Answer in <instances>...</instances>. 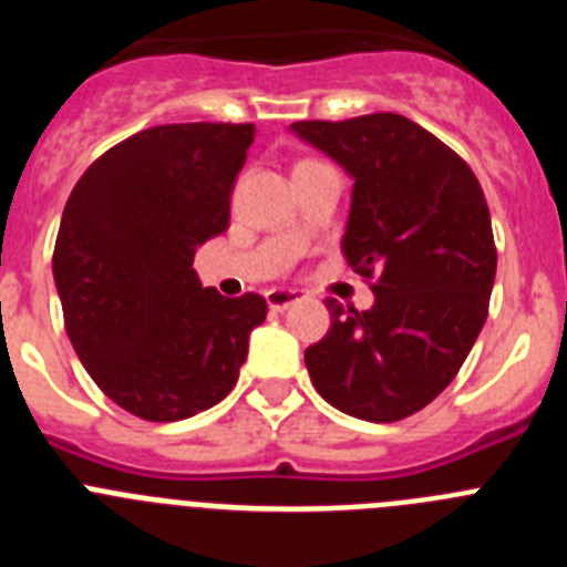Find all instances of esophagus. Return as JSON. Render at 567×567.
Here are the masks:
<instances>
[{
	"mask_svg": "<svg viewBox=\"0 0 567 567\" xmlns=\"http://www.w3.org/2000/svg\"><path fill=\"white\" fill-rule=\"evenodd\" d=\"M300 298H303V292H298V289H267V303L272 312H284L292 303H298Z\"/></svg>",
	"mask_w": 567,
	"mask_h": 567,
	"instance_id": "1",
	"label": "esophagus"
}]
</instances>
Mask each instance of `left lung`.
Returning a JSON list of instances; mask_svg holds the SVG:
<instances>
[{
    "mask_svg": "<svg viewBox=\"0 0 567 567\" xmlns=\"http://www.w3.org/2000/svg\"><path fill=\"white\" fill-rule=\"evenodd\" d=\"M352 178L346 260L374 307L329 300L332 329L303 352L327 403L369 423H394L432 403L477 340L497 275L488 204L468 164L398 113L295 122Z\"/></svg>",
    "mask_w": 567,
    "mask_h": 567,
    "instance_id": "8db88e82",
    "label": "left lung"
}]
</instances>
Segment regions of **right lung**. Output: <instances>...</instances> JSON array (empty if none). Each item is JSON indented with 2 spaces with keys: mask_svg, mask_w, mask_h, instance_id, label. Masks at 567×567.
Instances as JSON below:
<instances>
[{
  "mask_svg": "<svg viewBox=\"0 0 567 567\" xmlns=\"http://www.w3.org/2000/svg\"><path fill=\"white\" fill-rule=\"evenodd\" d=\"M252 124H164L93 162L70 193L53 249L64 329L124 412L187 420L238 383L267 300L204 289L195 249L229 224Z\"/></svg>",
  "mask_w": 567,
  "mask_h": 567,
  "instance_id": "obj_1",
  "label": "right lung"
}]
</instances>
